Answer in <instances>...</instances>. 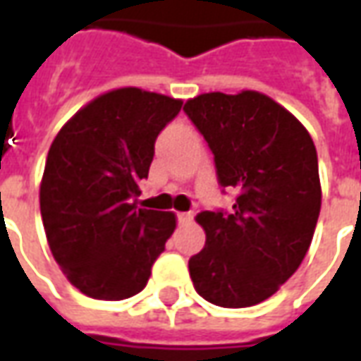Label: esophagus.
I'll return each mask as SVG.
<instances>
[{
	"label": "esophagus",
	"instance_id": "1",
	"mask_svg": "<svg viewBox=\"0 0 361 361\" xmlns=\"http://www.w3.org/2000/svg\"><path fill=\"white\" fill-rule=\"evenodd\" d=\"M193 220V212H178V222L180 224H188Z\"/></svg>",
	"mask_w": 361,
	"mask_h": 361
}]
</instances>
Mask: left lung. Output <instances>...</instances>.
<instances>
[{
  "label": "left lung",
  "mask_w": 361,
  "mask_h": 361,
  "mask_svg": "<svg viewBox=\"0 0 361 361\" xmlns=\"http://www.w3.org/2000/svg\"><path fill=\"white\" fill-rule=\"evenodd\" d=\"M214 157L232 211H204L207 242L189 259L193 286L220 307L271 298L302 265L321 211L317 150L307 129L269 96L209 92L183 106Z\"/></svg>",
  "instance_id": "1"
}]
</instances>
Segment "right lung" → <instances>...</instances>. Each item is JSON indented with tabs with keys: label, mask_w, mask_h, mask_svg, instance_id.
<instances>
[{
	"label": "right lung",
	"mask_w": 361,
	"mask_h": 361,
	"mask_svg": "<svg viewBox=\"0 0 361 361\" xmlns=\"http://www.w3.org/2000/svg\"><path fill=\"white\" fill-rule=\"evenodd\" d=\"M181 100L141 89L98 96L51 142L40 214L67 280L94 300H126L147 286L176 228L172 212L137 207L154 142Z\"/></svg>",
	"instance_id": "add662e5"
}]
</instances>
